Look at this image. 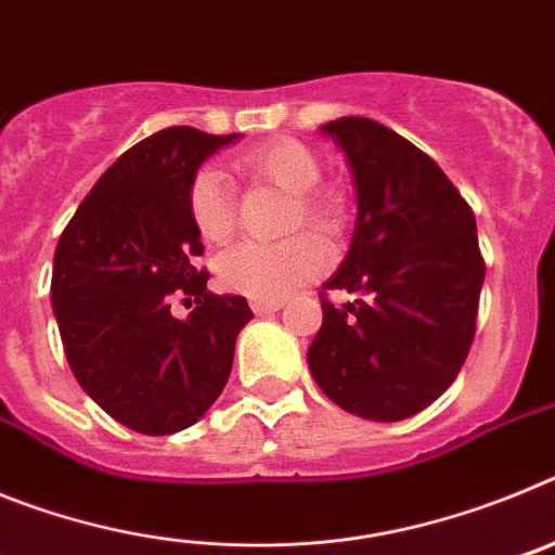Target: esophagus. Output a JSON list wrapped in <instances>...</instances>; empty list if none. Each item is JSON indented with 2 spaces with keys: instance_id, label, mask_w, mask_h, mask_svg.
I'll use <instances>...</instances> for the list:
<instances>
[{
  "instance_id": "esophagus-1",
  "label": "esophagus",
  "mask_w": 555,
  "mask_h": 555,
  "mask_svg": "<svg viewBox=\"0 0 555 555\" xmlns=\"http://www.w3.org/2000/svg\"><path fill=\"white\" fill-rule=\"evenodd\" d=\"M249 308L255 313H272V311H281L283 300H249Z\"/></svg>"
}]
</instances>
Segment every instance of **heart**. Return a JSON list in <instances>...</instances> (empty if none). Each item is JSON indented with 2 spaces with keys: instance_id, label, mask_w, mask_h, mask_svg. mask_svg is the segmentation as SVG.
Here are the masks:
<instances>
[{
  "instance_id": "heart-1",
  "label": "heart",
  "mask_w": 555,
  "mask_h": 555,
  "mask_svg": "<svg viewBox=\"0 0 555 555\" xmlns=\"http://www.w3.org/2000/svg\"><path fill=\"white\" fill-rule=\"evenodd\" d=\"M233 166L242 178L292 194L288 230L306 224L313 233L336 235L345 228V199L336 191L317 189L322 164L302 141L278 139L249 146L235 155ZM189 210L203 238H230L238 222L233 183L214 166H203L189 185ZM325 269L327 249L308 233H297L281 244L242 242L224 249L217 261L219 283L253 300H283L294 288L317 281Z\"/></svg>"
}]
</instances>
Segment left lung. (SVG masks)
Masks as SVG:
<instances>
[{"mask_svg": "<svg viewBox=\"0 0 555 555\" xmlns=\"http://www.w3.org/2000/svg\"><path fill=\"white\" fill-rule=\"evenodd\" d=\"M347 155L358 197L350 253L327 287L357 294L322 327L308 370L338 409L397 423L455 380L475 338L483 258L475 214L434 158L389 127L341 116L322 127Z\"/></svg>", "mask_w": 555, "mask_h": 555, "instance_id": "left-lung-1", "label": "left lung"}]
</instances>
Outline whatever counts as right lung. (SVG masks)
<instances>
[{"label":"right lung","mask_w":555,"mask_h":555,"mask_svg":"<svg viewBox=\"0 0 555 555\" xmlns=\"http://www.w3.org/2000/svg\"><path fill=\"white\" fill-rule=\"evenodd\" d=\"M233 135L166 127L121 155L88 191L52 263V308L68 366L102 411L146 436L189 428L217 403L247 300L210 294L189 210L199 164ZM195 297L185 321L170 294Z\"/></svg>","instance_id":"1"}]
</instances>
